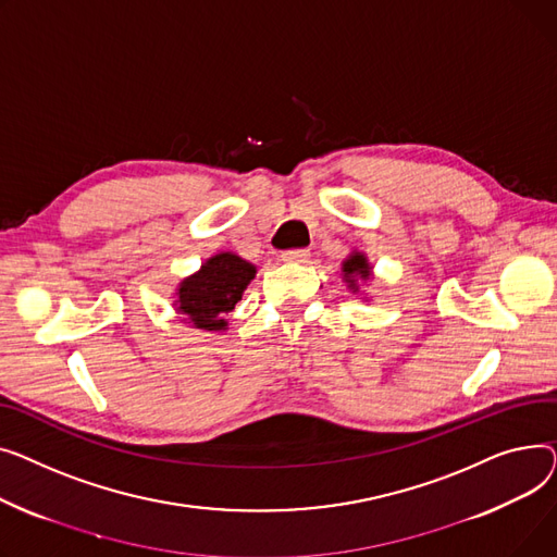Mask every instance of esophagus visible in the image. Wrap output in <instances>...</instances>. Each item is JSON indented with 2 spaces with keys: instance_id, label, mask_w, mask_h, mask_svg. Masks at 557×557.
Masks as SVG:
<instances>
[{
  "instance_id": "34e87169",
  "label": "esophagus",
  "mask_w": 557,
  "mask_h": 557,
  "mask_svg": "<svg viewBox=\"0 0 557 557\" xmlns=\"http://www.w3.org/2000/svg\"><path fill=\"white\" fill-rule=\"evenodd\" d=\"M283 260H287V263H306V260L310 258V251L308 249H287L281 253Z\"/></svg>"
}]
</instances>
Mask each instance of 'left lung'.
<instances>
[{"label": "left lung", "instance_id": "1", "mask_svg": "<svg viewBox=\"0 0 557 557\" xmlns=\"http://www.w3.org/2000/svg\"><path fill=\"white\" fill-rule=\"evenodd\" d=\"M344 272H346V278L350 281V276H355V274H359L362 278H369V263H367V258L362 256V253H352L346 263H344ZM350 287L355 289V283L350 281Z\"/></svg>", "mask_w": 557, "mask_h": 557}]
</instances>
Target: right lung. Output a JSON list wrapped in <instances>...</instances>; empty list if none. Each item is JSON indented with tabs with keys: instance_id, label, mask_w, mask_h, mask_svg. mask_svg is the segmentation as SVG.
Instances as JSON below:
<instances>
[{
	"instance_id": "add662e5",
	"label": "right lung",
	"mask_w": 557,
	"mask_h": 557,
	"mask_svg": "<svg viewBox=\"0 0 557 557\" xmlns=\"http://www.w3.org/2000/svg\"><path fill=\"white\" fill-rule=\"evenodd\" d=\"M253 274L256 268L240 256L218 253L207 260L198 274L182 283L177 310L195 329L224 331L226 321L220 314L234 310Z\"/></svg>"
}]
</instances>
